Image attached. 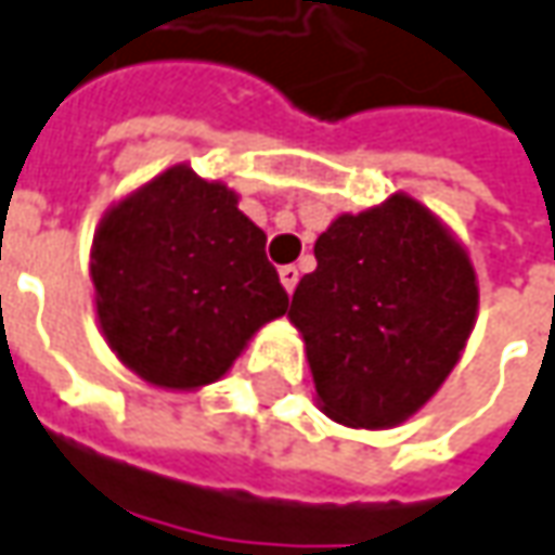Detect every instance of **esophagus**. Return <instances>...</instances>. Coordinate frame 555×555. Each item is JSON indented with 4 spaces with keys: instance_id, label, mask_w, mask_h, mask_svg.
I'll list each match as a JSON object with an SVG mask.
<instances>
[{
    "instance_id": "1",
    "label": "esophagus",
    "mask_w": 555,
    "mask_h": 555,
    "mask_svg": "<svg viewBox=\"0 0 555 555\" xmlns=\"http://www.w3.org/2000/svg\"><path fill=\"white\" fill-rule=\"evenodd\" d=\"M278 274H281V284H284L286 293H293L296 284H299V269H296V266H284Z\"/></svg>"
}]
</instances>
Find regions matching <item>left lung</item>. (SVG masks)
Wrapping results in <instances>:
<instances>
[{"label": "left lung", "mask_w": 555, "mask_h": 555, "mask_svg": "<svg viewBox=\"0 0 555 555\" xmlns=\"http://www.w3.org/2000/svg\"><path fill=\"white\" fill-rule=\"evenodd\" d=\"M289 321L321 409L345 427L403 425L455 370L477 321L470 256L403 192L341 214L314 244Z\"/></svg>", "instance_id": "8db88e82"}]
</instances>
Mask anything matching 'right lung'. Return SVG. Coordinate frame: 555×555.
<instances>
[{
  "label": "right lung",
  "mask_w": 555,
  "mask_h": 555,
  "mask_svg": "<svg viewBox=\"0 0 555 555\" xmlns=\"http://www.w3.org/2000/svg\"><path fill=\"white\" fill-rule=\"evenodd\" d=\"M96 321L115 357L155 388L195 390L232 370L286 314L266 232L225 182L167 167L106 210L91 247Z\"/></svg>",
  "instance_id": "obj_1"
}]
</instances>
